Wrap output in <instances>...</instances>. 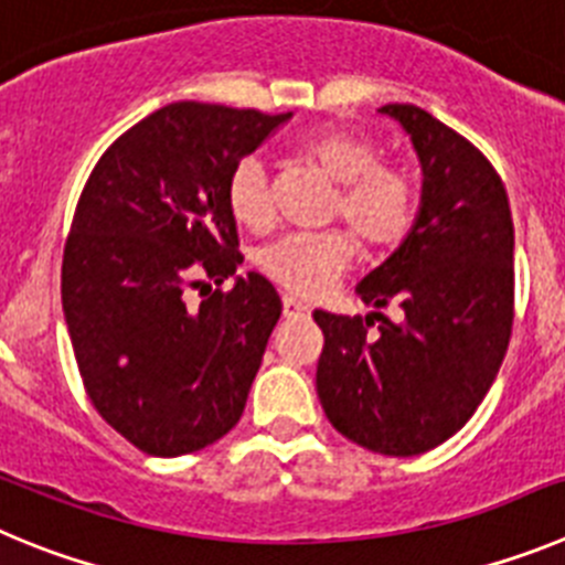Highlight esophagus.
Instances as JSON below:
<instances>
[{
    "mask_svg": "<svg viewBox=\"0 0 565 565\" xmlns=\"http://www.w3.org/2000/svg\"><path fill=\"white\" fill-rule=\"evenodd\" d=\"M312 309L307 307L303 301L292 298V295H284V318H309Z\"/></svg>",
    "mask_w": 565,
    "mask_h": 565,
    "instance_id": "esophagus-1",
    "label": "esophagus"
}]
</instances>
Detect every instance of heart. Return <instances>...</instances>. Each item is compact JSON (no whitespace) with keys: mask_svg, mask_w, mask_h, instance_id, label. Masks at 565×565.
<instances>
[{"mask_svg":"<svg viewBox=\"0 0 565 565\" xmlns=\"http://www.w3.org/2000/svg\"><path fill=\"white\" fill-rule=\"evenodd\" d=\"M303 157L338 182L332 213L363 238L383 247L403 238L414 220V182L403 169L380 162L377 146L345 129L309 131L301 140ZM227 205L236 222L264 227L270 222L267 169L262 157L250 154L233 166L227 177ZM354 258V242L345 231L287 233L258 250L262 273L287 292L312 298L332 287Z\"/></svg>","mask_w":565,"mask_h":565,"instance_id":"obj_1","label":"heart"}]
</instances>
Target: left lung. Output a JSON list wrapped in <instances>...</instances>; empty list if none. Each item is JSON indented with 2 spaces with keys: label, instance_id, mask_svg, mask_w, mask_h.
I'll return each instance as SVG.
<instances>
[{
  "label": "left lung",
  "instance_id": "obj_1",
  "mask_svg": "<svg viewBox=\"0 0 565 565\" xmlns=\"http://www.w3.org/2000/svg\"><path fill=\"white\" fill-rule=\"evenodd\" d=\"M422 169L403 245L358 284L365 318L315 309L318 385L334 430L383 456H419L465 428L512 334L515 231L504 182L484 154L419 106L388 104ZM394 302L399 321L379 309ZM380 319L377 333L367 327Z\"/></svg>",
  "mask_w": 565,
  "mask_h": 565
}]
</instances>
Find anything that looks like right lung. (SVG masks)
I'll list each match as a JSON object with an SVG mask.
<instances>
[{
	"instance_id": "add662e5",
	"label": "right lung",
	"mask_w": 565,
	"mask_h": 565,
	"mask_svg": "<svg viewBox=\"0 0 565 565\" xmlns=\"http://www.w3.org/2000/svg\"><path fill=\"white\" fill-rule=\"evenodd\" d=\"M289 118L169 104L120 135L86 180L61 303L86 394L143 454H194L245 411L281 298L258 273L236 276L227 177ZM202 275H233L234 289L188 305Z\"/></svg>"
}]
</instances>
